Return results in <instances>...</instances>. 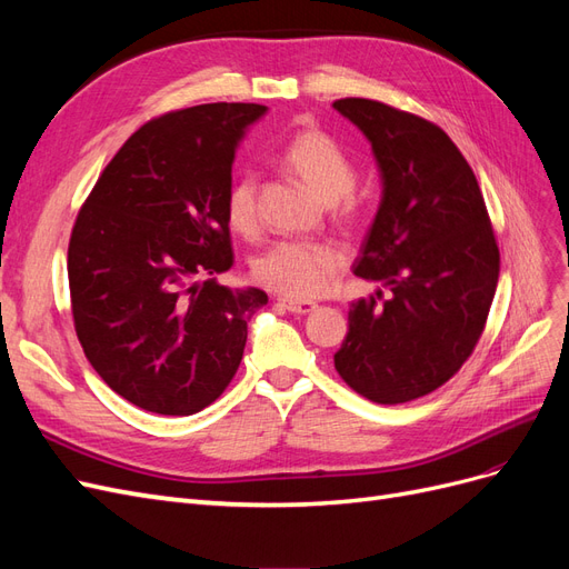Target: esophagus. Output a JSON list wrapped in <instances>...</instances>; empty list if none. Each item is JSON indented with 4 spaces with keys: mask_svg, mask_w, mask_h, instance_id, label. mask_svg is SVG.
I'll use <instances>...</instances> for the list:
<instances>
[{
    "mask_svg": "<svg viewBox=\"0 0 569 569\" xmlns=\"http://www.w3.org/2000/svg\"><path fill=\"white\" fill-rule=\"evenodd\" d=\"M280 306H284L289 313H301V316L311 313V311H316V308H318L316 301H301V299H289V297H282Z\"/></svg>",
    "mask_w": 569,
    "mask_h": 569,
    "instance_id": "obj_1",
    "label": "esophagus"
}]
</instances>
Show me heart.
<instances>
[{"label": "heart", "mask_w": 569, "mask_h": 569, "mask_svg": "<svg viewBox=\"0 0 569 569\" xmlns=\"http://www.w3.org/2000/svg\"><path fill=\"white\" fill-rule=\"evenodd\" d=\"M280 161L291 176L299 178L322 201H335L351 192L356 168L343 149L330 134L318 128H303L282 147ZM226 211L230 226L239 232H249L256 222V180L239 176L232 180ZM347 203L341 213H349ZM347 263V253L332 242H287L272 244L258 258L253 272L266 287L287 297L311 299L330 287L335 274Z\"/></svg>", "instance_id": "b5f03b06"}]
</instances>
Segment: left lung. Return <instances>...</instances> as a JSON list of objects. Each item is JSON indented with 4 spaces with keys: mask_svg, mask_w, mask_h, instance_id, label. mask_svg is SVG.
Listing matches in <instances>:
<instances>
[{
    "mask_svg": "<svg viewBox=\"0 0 569 569\" xmlns=\"http://www.w3.org/2000/svg\"><path fill=\"white\" fill-rule=\"evenodd\" d=\"M332 107L366 134L382 184L353 272L391 291L351 303L335 368L366 399L406 403L472 353L496 295V237L472 168L441 128L372 99Z\"/></svg>",
    "mask_w": 569,
    "mask_h": 569,
    "instance_id": "obj_1",
    "label": "left lung"
}]
</instances>
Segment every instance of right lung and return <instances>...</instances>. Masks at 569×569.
<instances>
[{"label": "right lung", "instance_id": "obj_1", "mask_svg": "<svg viewBox=\"0 0 569 569\" xmlns=\"http://www.w3.org/2000/svg\"><path fill=\"white\" fill-rule=\"evenodd\" d=\"M268 109L201 104L149 120L118 149L68 244L76 332L118 396L194 416L226 391L268 295L232 289L226 197L234 151Z\"/></svg>", "mask_w": 569, "mask_h": 569}]
</instances>
